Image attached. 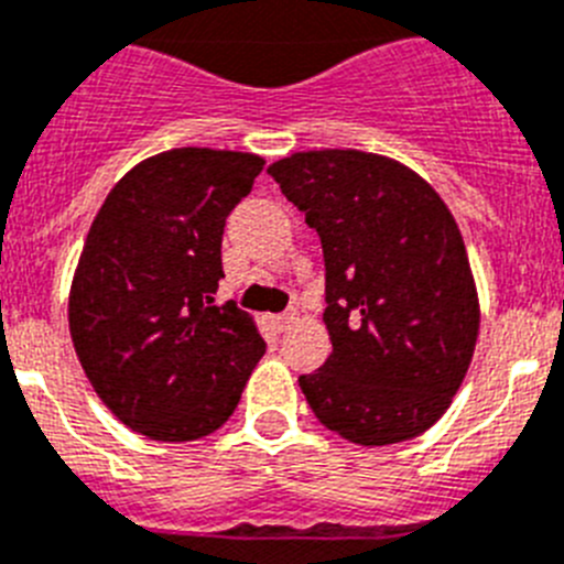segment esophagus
Listing matches in <instances>:
<instances>
[{"label": "esophagus", "mask_w": 564, "mask_h": 564, "mask_svg": "<svg viewBox=\"0 0 564 564\" xmlns=\"http://www.w3.org/2000/svg\"><path fill=\"white\" fill-rule=\"evenodd\" d=\"M295 323V312H286V315H275L272 317V326H275L278 332H286L289 326Z\"/></svg>", "instance_id": "esophagus-1"}]
</instances>
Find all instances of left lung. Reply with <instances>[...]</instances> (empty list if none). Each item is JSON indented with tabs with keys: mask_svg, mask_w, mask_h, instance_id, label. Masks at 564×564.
Returning a JSON list of instances; mask_svg holds the SVG:
<instances>
[{
	"mask_svg": "<svg viewBox=\"0 0 564 564\" xmlns=\"http://www.w3.org/2000/svg\"><path fill=\"white\" fill-rule=\"evenodd\" d=\"M321 235L332 355L297 383L355 445L420 437L471 366L479 297L463 235L411 166L364 150H306L269 166Z\"/></svg>",
	"mask_w": 564,
	"mask_h": 564,
	"instance_id": "1",
	"label": "left lung"
}]
</instances>
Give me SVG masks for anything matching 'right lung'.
<instances>
[{
  "mask_svg": "<svg viewBox=\"0 0 564 564\" xmlns=\"http://www.w3.org/2000/svg\"><path fill=\"white\" fill-rule=\"evenodd\" d=\"M263 170L238 150L150 155L110 189L73 272V349L101 403L161 443L221 429L267 351L252 315L213 306L227 215Z\"/></svg>",
  "mask_w": 564,
  "mask_h": 564,
  "instance_id": "right-lung-1",
  "label": "right lung"
}]
</instances>
